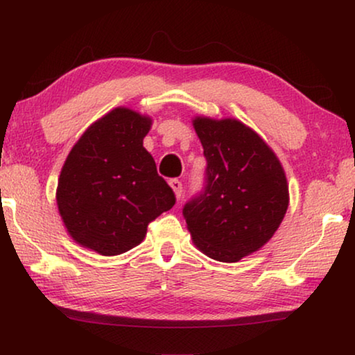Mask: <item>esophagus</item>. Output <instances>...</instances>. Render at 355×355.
<instances>
[{
  "label": "esophagus",
  "mask_w": 355,
  "mask_h": 355,
  "mask_svg": "<svg viewBox=\"0 0 355 355\" xmlns=\"http://www.w3.org/2000/svg\"><path fill=\"white\" fill-rule=\"evenodd\" d=\"M169 186L174 190V195H176L178 198H181L182 195V182L179 181V179H169Z\"/></svg>",
  "instance_id": "34e87169"
}]
</instances>
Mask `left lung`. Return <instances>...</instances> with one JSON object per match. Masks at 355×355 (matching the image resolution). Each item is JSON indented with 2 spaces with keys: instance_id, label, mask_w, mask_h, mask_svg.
<instances>
[{
  "instance_id": "left-lung-1",
  "label": "left lung",
  "mask_w": 355,
  "mask_h": 355,
  "mask_svg": "<svg viewBox=\"0 0 355 355\" xmlns=\"http://www.w3.org/2000/svg\"><path fill=\"white\" fill-rule=\"evenodd\" d=\"M205 186L182 209L200 251L237 263L272 239L288 208L285 171L272 148L239 120L197 116Z\"/></svg>"
}]
</instances>
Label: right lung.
<instances>
[{
  "instance_id": "right-lung-1",
  "label": "right lung",
  "mask_w": 355,
  "mask_h": 355,
  "mask_svg": "<svg viewBox=\"0 0 355 355\" xmlns=\"http://www.w3.org/2000/svg\"><path fill=\"white\" fill-rule=\"evenodd\" d=\"M152 120L118 107L71 148L59 176V213L76 243L115 256L135 248L147 225L176 203L142 141Z\"/></svg>"
}]
</instances>
